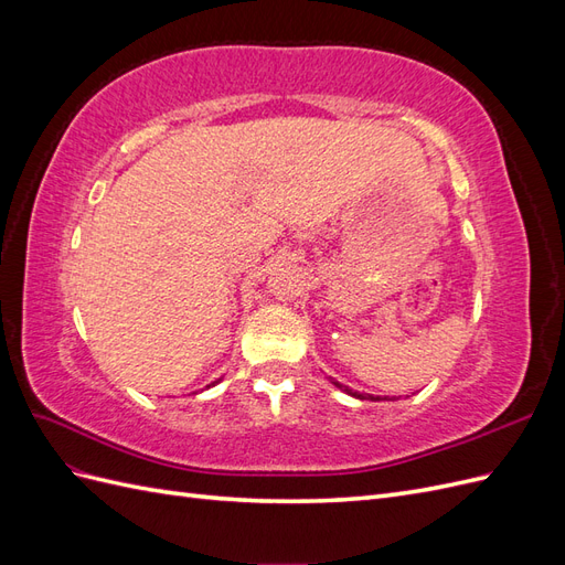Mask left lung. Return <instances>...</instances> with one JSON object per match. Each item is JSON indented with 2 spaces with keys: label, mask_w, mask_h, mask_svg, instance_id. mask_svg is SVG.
<instances>
[{
  "label": "left lung",
  "mask_w": 565,
  "mask_h": 565,
  "mask_svg": "<svg viewBox=\"0 0 565 565\" xmlns=\"http://www.w3.org/2000/svg\"><path fill=\"white\" fill-rule=\"evenodd\" d=\"M332 384H334L337 388L344 391V393H349V396H353V398H361V401H382V398H374V396H363V393H358V391H353V388H349V386H344V384H339V382H334V380H332Z\"/></svg>",
  "instance_id": "1"
}]
</instances>
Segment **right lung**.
<instances>
[{
    "instance_id": "1",
    "label": "right lung",
    "mask_w": 565,
    "mask_h": 565,
    "mask_svg": "<svg viewBox=\"0 0 565 565\" xmlns=\"http://www.w3.org/2000/svg\"><path fill=\"white\" fill-rule=\"evenodd\" d=\"M214 384H216V382H212V384H210V386H214Z\"/></svg>"
}]
</instances>
